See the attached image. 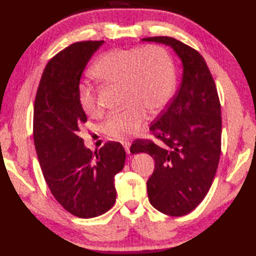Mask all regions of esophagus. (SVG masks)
<instances>
[{
  "label": "esophagus",
  "mask_w": 256,
  "mask_h": 256,
  "mask_svg": "<svg viewBox=\"0 0 256 256\" xmlns=\"http://www.w3.org/2000/svg\"><path fill=\"white\" fill-rule=\"evenodd\" d=\"M130 146H131V144H130V142H126V141L123 142V146L125 148L126 154H130Z\"/></svg>",
  "instance_id": "1"
}]
</instances>
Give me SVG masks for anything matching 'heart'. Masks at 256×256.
<instances>
[{
  "mask_svg": "<svg viewBox=\"0 0 256 256\" xmlns=\"http://www.w3.org/2000/svg\"><path fill=\"white\" fill-rule=\"evenodd\" d=\"M92 72L102 82L122 86L126 107L110 112L102 125L104 133L116 140L136 136L148 112L158 114L164 110L175 92L176 76L170 56L156 44L108 50L94 62ZM78 102L86 114L99 112L96 90L86 82L78 86Z\"/></svg>",
  "mask_w": 256,
  "mask_h": 256,
  "instance_id": "1",
  "label": "heart"
}]
</instances>
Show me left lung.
I'll return each instance as SVG.
<instances>
[{"label": "left lung", "instance_id": "obj_1", "mask_svg": "<svg viewBox=\"0 0 256 256\" xmlns=\"http://www.w3.org/2000/svg\"><path fill=\"white\" fill-rule=\"evenodd\" d=\"M170 46L183 66L180 86L170 105L150 126L160 144L138 138L132 154H149L154 170L146 182L151 206L164 214H190L209 192L222 152V108L204 58L172 37H148Z\"/></svg>", "mask_w": 256, "mask_h": 256}]
</instances>
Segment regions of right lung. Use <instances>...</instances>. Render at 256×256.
Here are the masks:
<instances>
[{"label":"right lung","mask_w":256,"mask_h":256,"mask_svg":"<svg viewBox=\"0 0 256 256\" xmlns=\"http://www.w3.org/2000/svg\"><path fill=\"white\" fill-rule=\"evenodd\" d=\"M102 44L74 42L50 58L34 105V142L46 184L64 209L84 219L114 206V177L126 158L120 142L108 141L92 152L78 136L86 122L78 102V86L86 63Z\"/></svg>","instance_id":"1"}]
</instances>
